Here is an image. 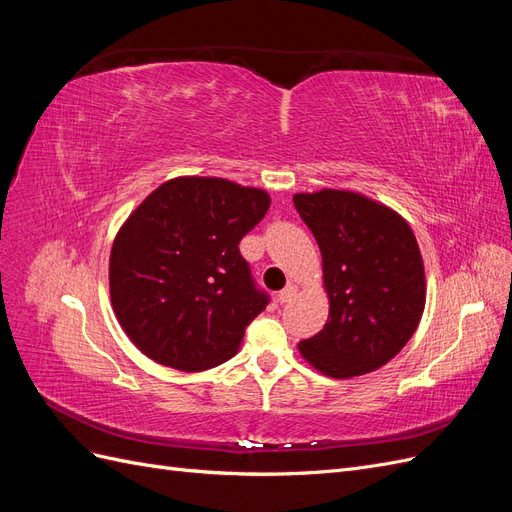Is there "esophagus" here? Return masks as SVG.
I'll use <instances>...</instances> for the list:
<instances>
[{"label": "esophagus", "instance_id": "1", "mask_svg": "<svg viewBox=\"0 0 512 512\" xmlns=\"http://www.w3.org/2000/svg\"><path fill=\"white\" fill-rule=\"evenodd\" d=\"M294 294H297V286L288 284L284 290L277 292V301H280V303H288V301L294 299Z\"/></svg>", "mask_w": 512, "mask_h": 512}]
</instances>
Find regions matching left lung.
<instances>
[{
  "label": "left lung",
  "mask_w": 512,
  "mask_h": 512,
  "mask_svg": "<svg viewBox=\"0 0 512 512\" xmlns=\"http://www.w3.org/2000/svg\"><path fill=\"white\" fill-rule=\"evenodd\" d=\"M322 254L329 322L303 339L307 363L331 378L363 376L408 344L425 309V269L408 222L344 190L294 194Z\"/></svg>",
  "instance_id": "1"
}]
</instances>
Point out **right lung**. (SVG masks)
I'll list each match as a JSON object with an SVG mask.
<instances>
[{"instance_id": "1", "label": "right lung", "mask_w": 512, "mask_h": 512, "mask_svg": "<svg viewBox=\"0 0 512 512\" xmlns=\"http://www.w3.org/2000/svg\"><path fill=\"white\" fill-rule=\"evenodd\" d=\"M256 188L179 177L153 190L117 232L108 282L117 320L149 359L203 371L237 352L271 301L239 252L269 211Z\"/></svg>"}]
</instances>
